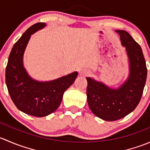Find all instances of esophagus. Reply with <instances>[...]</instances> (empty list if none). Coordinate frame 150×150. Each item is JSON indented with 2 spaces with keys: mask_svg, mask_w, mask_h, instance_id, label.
Returning <instances> with one entry per match:
<instances>
[{
  "mask_svg": "<svg viewBox=\"0 0 150 150\" xmlns=\"http://www.w3.org/2000/svg\"><path fill=\"white\" fill-rule=\"evenodd\" d=\"M79 74L81 76L86 77L90 74V72H89V70H88L87 69H80Z\"/></svg>",
  "mask_w": 150,
  "mask_h": 150,
  "instance_id": "obj_1",
  "label": "esophagus"
}]
</instances>
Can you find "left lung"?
<instances>
[{"instance_id":"obj_1","label":"left lung","mask_w":150,"mask_h":150,"mask_svg":"<svg viewBox=\"0 0 150 150\" xmlns=\"http://www.w3.org/2000/svg\"><path fill=\"white\" fill-rule=\"evenodd\" d=\"M115 32L128 56L129 74L126 81L117 88H112L93 78H86L89 108L95 115L107 121L120 120L135 110L142 98L147 74L139 45L125 30Z\"/></svg>"}]
</instances>
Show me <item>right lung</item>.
<instances>
[{"label":"right lung","mask_w":150,"mask_h":150,"mask_svg":"<svg viewBox=\"0 0 150 150\" xmlns=\"http://www.w3.org/2000/svg\"><path fill=\"white\" fill-rule=\"evenodd\" d=\"M46 26L38 22L24 33L13 45L6 68V83L13 102L20 111L38 117L48 115L58 108L64 91L78 75L73 72L50 81H36L29 75L23 64L25 49L32 35Z\"/></svg>","instance_id":"obj_1"}]
</instances>
